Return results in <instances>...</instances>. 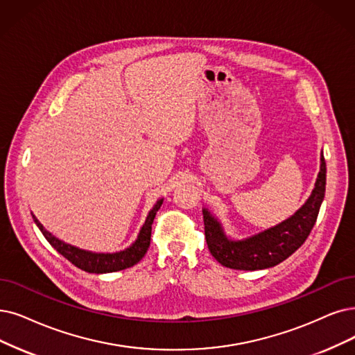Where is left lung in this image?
<instances>
[{
	"label": "left lung",
	"instance_id": "obj_1",
	"mask_svg": "<svg viewBox=\"0 0 355 355\" xmlns=\"http://www.w3.org/2000/svg\"><path fill=\"white\" fill-rule=\"evenodd\" d=\"M326 185V163L320 154V170L306 202L293 216L269 229L245 239L227 236L221 221L208 208H202L207 245L223 266L254 271L278 265L299 249L316 223Z\"/></svg>",
	"mask_w": 355,
	"mask_h": 355
}]
</instances>
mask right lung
<instances>
[{"label":"right lung","instance_id":"1","mask_svg":"<svg viewBox=\"0 0 355 355\" xmlns=\"http://www.w3.org/2000/svg\"><path fill=\"white\" fill-rule=\"evenodd\" d=\"M163 204V198L157 200L153 205V208L148 211V216L139 229V233L135 239V242L123 250L113 252V253H101V252H92L84 250L77 246H73L69 243L62 242L58 237H55L52 233H49L44 225L39 223V220L32 214L36 225L42 234L51 243L56 252H60L64 258H67L71 263H74L77 268L83 269V271L90 274H107V272H116L122 271V269L131 268L135 263H138L146 254L148 246H150V237H151V224L155 217V212L160 209Z\"/></svg>","mask_w":355,"mask_h":355}]
</instances>
